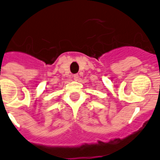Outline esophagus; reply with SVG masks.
I'll list each match as a JSON object with an SVG mask.
<instances>
[{"label":"esophagus","instance_id":"1","mask_svg":"<svg viewBox=\"0 0 160 160\" xmlns=\"http://www.w3.org/2000/svg\"><path fill=\"white\" fill-rule=\"evenodd\" d=\"M72 77H73V78L75 79V80H77V79L79 78V75H78V74H74V75H73Z\"/></svg>","mask_w":160,"mask_h":160}]
</instances>
